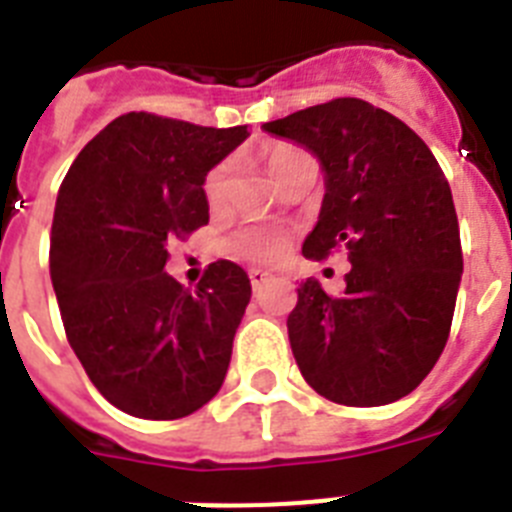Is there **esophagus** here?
<instances>
[{"label": "esophagus", "mask_w": 512, "mask_h": 512, "mask_svg": "<svg viewBox=\"0 0 512 512\" xmlns=\"http://www.w3.org/2000/svg\"><path fill=\"white\" fill-rule=\"evenodd\" d=\"M268 270H260V268H252L249 270V284H252V289H255V292H260V286L265 284V281H268Z\"/></svg>", "instance_id": "obj_1"}]
</instances>
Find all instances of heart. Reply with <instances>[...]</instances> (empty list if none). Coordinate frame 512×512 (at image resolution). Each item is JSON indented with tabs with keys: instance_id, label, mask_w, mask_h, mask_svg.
Returning <instances> with one entry per match:
<instances>
[{
	"instance_id": "heart-1",
	"label": "heart",
	"mask_w": 512,
	"mask_h": 512,
	"mask_svg": "<svg viewBox=\"0 0 512 512\" xmlns=\"http://www.w3.org/2000/svg\"><path fill=\"white\" fill-rule=\"evenodd\" d=\"M299 157H305L299 149L294 147H276L268 152V170L270 176L281 181L284 173L292 168ZM226 165H218L215 170H210V176L205 181V197L210 205H220V199L226 194ZM228 249L234 252L236 257H244V260H255V263H268V260H276L281 252L286 249V231L278 226H270V223H252V226H242L239 231L231 234L228 239Z\"/></svg>"
}]
</instances>
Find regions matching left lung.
I'll return each mask as SVG.
<instances>
[{"label":"left lung","instance_id":"8db88e82","mask_svg":"<svg viewBox=\"0 0 512 512\" xmlns=\"http://www.w3.org/2000/svg\"><path fill=\"white\" fill-rule=\"evenodd\" d=\"M323 170L318 223L302 255L350 249L342 297L315 278L297 289L289 342L305 381L339 405H389L436 365L463 276L452 191L423 139L363 99H331L263 123Z\"/></svg>","mask_w":512,"mask_h":512}]
</instances>
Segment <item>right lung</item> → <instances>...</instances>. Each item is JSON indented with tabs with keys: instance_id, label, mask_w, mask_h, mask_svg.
I'll return each mask as SVG.
<instances>
[{
	"instance_id": "1",
	"label": "right lung",
	"mask_w": 512,
	"mask_h": 512,
	"mask_svg": "<svg viewBox=\"0 0 512 512\" xmlns=\"http://www.w3.org/2000/svg\"><path fill=\"white\" fill-rule=\"evenodd\" d=\"M247 136L128 112L81 149L57 191L49 273L65 334L123 413L173 421L223 386L249 276L218 260L191 292L165 260L176 236L210 220L207 173Z\"/></svg>"
}]
</instances>
